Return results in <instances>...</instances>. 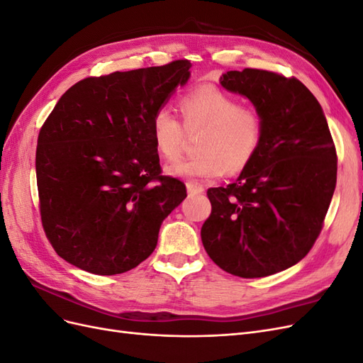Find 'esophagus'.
Here are the masks:
<instances>
[{
	"mask_svg": "<svg viewBox=\"0 0 363 363\" xmlns=\"http://www.w3.org/2000/svg\"><path fill=\"white\" fill-rule=\"evenodd\" d=\"M186 188H188V194H189V195H200V194L204 192L203 186L196 184V183H192V182L186 183Z\"/></svg>",
	"mask_w": 363,
	"mask_h": 363,
	"instance_id": "esophagus-1",
	"label": "esophagus"
}]
</instances>
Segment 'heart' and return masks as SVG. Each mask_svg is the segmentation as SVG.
<instances>
[{"label":"heart","instance_id":"heart-1","mask_svg":"<svg viewBox=\"0 0 363 363\" xmlns=\"http://www.w3.org/2000/svg\"><path fill=\"white\" fill-rule=\"evenodd\" d=\"M182 123L167 108L152 116L151 135L164 160H177L189 136L199 139V157L182 160L167 169L174 177L203 182L228 171L238 174L255 160L265 135V118L256 107L242 106L236 96L215 86H201L179 100Z\"/></svg>","mask_w":363,"mask_h":363}]
</instances>
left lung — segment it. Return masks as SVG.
Wrapping results in <instances>:
<instances>
[{"mask_svg":"<svg viewBox=\"0 0 363 363\" xmlns=\"http://www.w3.org/2000/svg\"><path fill=\"white\" fill-rule=\"evenodd\" d=\"M221 84L259 108L265 135L235 183L207 191L201 240L228 274L267 277L300 262L320 236L336 188L335 142L320 103L295 77L245 68Z\"/></svg>","mask_w":363,"mask_h":363,"instance_id":"obj_1","label":"left lung"}]
</instances>
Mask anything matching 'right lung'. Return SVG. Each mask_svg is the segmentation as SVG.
Segmentation results:
<instances>
[{
	"instance_id": "1",
	"label": "right lung",
	"mask_w": 363,
	"mask_h": 363,
	"mask_svg": "<svg viewBox=\"0 0 363 363\" xmlns=\"http://www.w3.org/2000/svg\"><path fill=\"white\" fill-rule=\"evenodd\" d=\"M191 67L184 59L87 77L60 96L40 127V219L71 265L113 276L155 251L162 221L186 199V186L162 175L151 121L188 82Z\"/></svg>"
}]
</instances>
